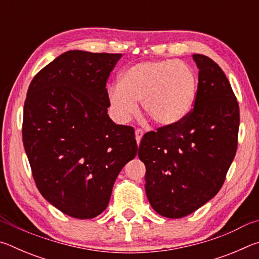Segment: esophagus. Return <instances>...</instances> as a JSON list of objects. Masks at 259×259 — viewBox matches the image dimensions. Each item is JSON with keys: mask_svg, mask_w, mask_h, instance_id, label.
I'll return each mask as SVG.
<instances>
[{"mask_svg": "<svg viewBox=\"0 0 259 259\" xmlns=\"http://www.w3.org/2000/svg\"><path fill=\"white\" fill-rule=\"evenodd\" d=\"M144 135V131L142 129H136L135 131V136H136V140H137V144L139 145L140 140H142V137Z\"/></svg>", "mask_w": 259, "mask_h": 259, "instance_id": "34e87169", "label": "esophagus"}]
</instances>
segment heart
<instances>
[{
  "label": "heart",
  "instance_id": "obj_1",
  "mask_svg": "<svg viewBox=\"0 0 259 259\" xmlns=\"http://www.w3.org/2000/svg\"><path fill=\"white\" fill-rule=\"evenodd\" d=\"M198 77L183 61L156 60L138 63L125 69L120 85L108 88L114 115L125 122L137 111L136 102L154 123L169 125L183 120L195 102Z\"/></svg>",
  "mask_w": 259,
  "mask_h": 259
}]
</instances>
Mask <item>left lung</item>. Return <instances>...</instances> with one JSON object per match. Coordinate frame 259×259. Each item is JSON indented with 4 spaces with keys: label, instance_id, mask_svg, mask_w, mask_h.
I'll list each match as a JSON object with an SVG mask.
<instances>
[{
    "label": "left lung",
    "instance_id": "left-lung-1",
    "mask_svg": "<svg viewBox=\"0 0 259 259\" xmlns=\"http://www.w3.org/2000/svg\"><path fill=\"white\" fill-rule=\"evenodd\" d=\"M193 59L199 68L194 107L177 123L146 133L138 150L147 199L166 218L185 217L211 200L238 148L239 103L225 73L207 56Z\"/></svg>",
    "mask_w": 259,
    "mask_h": 259
}]
</instances>
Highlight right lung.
Segmentation results:
<instances>
[{"mask_svg": "<svg viewBox=\"0 0 259 259\" xmlns=\"http://www.w3.org/2000/svg\"><path fill=\"white\" fill-rule=\"evenodd\" d=\"M121 57L67 51L28 87L23 143L33 178L43 198L74 218L106 209L117 175L137 154L133 126L107 114L106 83Z\"/></svg>", "mask_w": 259, "mask_h": 259, "instance_id": "obj_1", "label": "right lung"}]
</instances>
